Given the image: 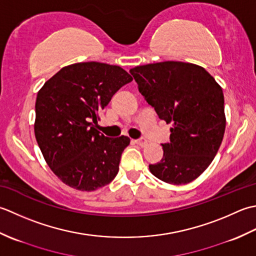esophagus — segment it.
<instances>
[{
    "label": "esophagus",
    "mask_w": 256,
    "mask_h": 256,
    "mask_svg": "<svg viewBox=\"0 0 256 256\" xmlns=\"http://www.w3.org/2000/svg\"><path fill=\"white\" fill-rule=\"evenodd\" d=\"M134 142L137 144L140 147H146L148 144V142L146 139H139V140H134Z\"/></svg>",
    "instance_id": "obj_1"
}]
</instances>
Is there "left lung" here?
Masks as SVG:
<instances>
[{
  "label": "left lung",
  "mask_w": 256,
  "mask_h": 256,
  "mask_svg": "<svg viewBox=\"0 0 256 256\" xmlns=\"http://www.w3.org/2000/svg\"><path fill=\"white\" fill-rule=\"evenodd\" d=\"M130 74L161 120L172 124L160 162L150 172L170 184L196 180L214 159L226 132L221 86L203 67L184 62L137 66Z\"/></svg>",
  "instance_id": "obj_1"
}]
</instances>
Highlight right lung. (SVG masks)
<instances>
[{
	"label": "right lung",
	"mask_w": 256,
	"mask_h": 256,
	"mask_svg": "<svg viewBox=\"0 0 256 256\" xmlns=\"http://www.w3.org/2000/svg\"><path fill=\"white\" fill-rule=\"evenodd\" d=\"M132 80L116 65L76 62L62 67L38 90L35 138L46 164L65 184L95 191L117 176L130 139L99 132V112Z\"/></svg>",
	"instance_id": "add662e5"
}]
</instances>
